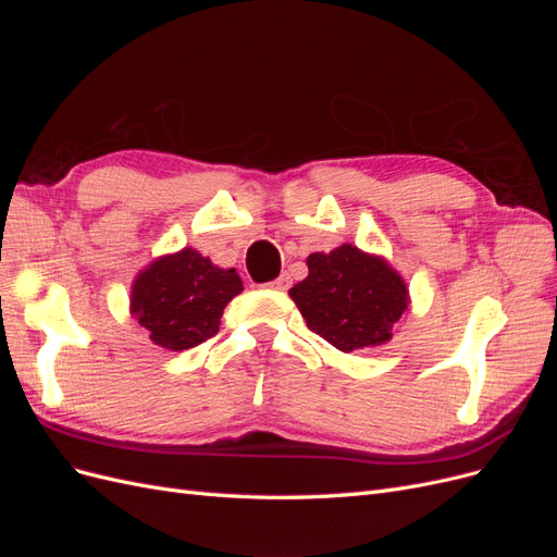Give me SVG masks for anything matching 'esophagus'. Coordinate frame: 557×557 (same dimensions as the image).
<instances>
[{
  "mask_svg": "<svg viewBox=\"0 0 557 557\" xmlns=\"http://www.w3.org/2000/svg\"><path fill=\"white\" fill-rule=\"evenodd\" d=\"M290 283H293L290 274H281V276L274 278L272 283H267V288H272V290H288Z\"/></svg>",
  "mask_w": 557,
  "mask_h": 557,
  "instance_id": "esophagus-1",
  "label": "esophagus"
}]
</instances>
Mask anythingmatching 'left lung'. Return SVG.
I'll use <instances>...</instances> for the list:
<instances>
[{
  "instance_id": "8db88e82",
  "label": "left lung",
  "mask_w": 557,
  "mask_h": 557,
  "mask_svg": "<svg viewBox=\"0 0 557 557\" xmlns=\"http://www.w3.org/2000/svg\"><path fill=\"white\" fill-rule=\"evenodd\" d=\"M307 267L309 276L288 295L307 325L342 352L387 344L411 309L409 285L383 256L342 244L311 252Z\"/></svg>"
}]
</instances>
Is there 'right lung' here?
<instances>
[{
  "label": "right lung",
  "mask_w": 557,
  "mask_h": 557,
  "mask_svg": "<svg viewBox=\"0 0 557 557\" xmlns=\"http://www.w3.org/2000/svg\"><path fill=\"white\" fill-rule=\"evenodd\" d=\"M242 290L237 269L218 267L185 246L156 258L134 276L129 313L156 346L185 350L218 332L227 301Z\"/></svg>",
  "instance_id": "obj_1"
}]
</instances>
